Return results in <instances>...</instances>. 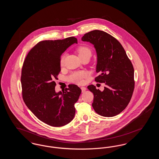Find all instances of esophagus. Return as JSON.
<instances>
[{
  "mask_svg": "<svg viewBox=\"0 0 159 159\" xmlns=\"http://www.w3.org/2000/svg\"><path fill=\"white\" fill-rule=\"evenodd\" d=\"M80 88H81V90H82V92H84V91L86 90V88L85 87H83V86H82V87H81Z\"/></svg>",
  "mask_w": 159,
  "mask_h": 159,
  "instance_id": "obj_1",
  "label": "esophagus"
}]
</instances>
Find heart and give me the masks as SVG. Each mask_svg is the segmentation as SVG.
<instances>
[{
  "mask_svg": "<svg viewBox=\"0 0 159 159\" xmlns=\"http://www.w3.org/2000/svg\"><path fill=\"white\" fill-rule=\"evenodd\" d=\"M77 52L80 59L84 57H89L92 56V50L91 48L86 45H81L77 48ZM65 57L64 55L61 56L60 64L61 67H63L64 65ZM86 76V74L84 72L76 71L71 73L68 76V80L71 83H76L77 84H82L84 82V79Z\"/></svg>",
  "mask_w": 159,
  "mask_h": 159,
  "instance_id": "obj_1",
  "label": "heart"
}]
</instances>
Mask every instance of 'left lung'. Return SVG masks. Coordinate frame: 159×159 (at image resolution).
<instances>
[{
  "label": "left lung",
  "mask_w": 159,
  "mask_h": 159,
  "mask_svg": "<svg viewBox=\"0 0 159 159\" xmlns=\"http://www.w3.org/2000/svg\"><path fill=\"white\" fill-rule=\"evenodd\" d=\"M82 40L94 45L99 73L95 81L106 84L102 92L93 84L88 86L94 96L92 107L102 116H115L125 109L132 98L135 88L133 65L120 43L104 31H89Z\"/></svg>",
  "instance_id": "left-lung-1"
}]
</instances>
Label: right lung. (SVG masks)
I'll list each match as a JSON object with an SVG mask.
<instances>
[{
  "label": "right lung",
  "mask_w": 159,
  "mask_h": 159,
  "mask_svg": "<svg viewBox=\"0 0 159 159\" xmlns=\"http://www.w3.org/2000/svg\"><path fill=\"white\" fill-rule=\"evenodd\" d=\"M77 43L75 37L43 40L34 46L23 62L21 83L23 99L38 119L54 127L66 125L75 115V104L81 93L76 84L56 93L55 79L61 71V55Z\"/></svg>",
  "instance_id": "1"
}]
</instances>
